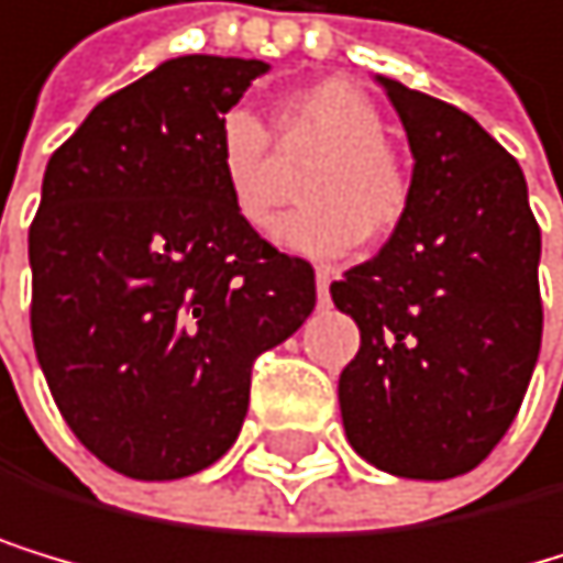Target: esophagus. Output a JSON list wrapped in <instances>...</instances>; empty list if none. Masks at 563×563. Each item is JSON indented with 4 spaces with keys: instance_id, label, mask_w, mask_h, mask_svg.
Masks as SVG:
<instances>
[{
    "instance_id": "obj_1",
    "label": "esophagus",
    "mask_w": 563,
    "mask_h": 563,
    "mask_svg": "<svg viewBox=\"0 0 563 563\" xmlns=\"http://www.w3.org/2000/svg\"><path fill=\"white\" fill-rule=\"evenodd\" d=\"M317 296H320V302H327V296H330V275H327V271H317Z\"/></svg>"
}]
</instances>
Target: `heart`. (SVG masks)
Here are the masks:
<instances>
[{
	"instance_id": "obj_1",
	"label": "heart",
	"mask_w": 563,
	"mask_h": 563,
	"mask_svg": "<svg viewBox=\"0 0 563 563\" xmlns=\"http://www.w3.org/2000/svg\"><path fill=\"white\" fill-rule=\"evenodd\" d=\"M309 153L320 156L299 180L306 205L278 233L285 246L313 261H338L358 240L379 243L404 222L410 177L397 148L386 142L379 107L355 82L320 79L282 100L271 135L240 107L219 121V177L246 229L267 233L278 219L288 180L277 156L299 159Z\"/></svg>"
}]
</instances>
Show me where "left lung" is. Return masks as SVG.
I'll return each instance as SVG.
<instances>
[{"mask_svg":"<svg viewBox=\"0 0 563 563\" xmlns=\"http://www.w3.org/2000/svg\"><path fill=\"white\" fill-rule=\"evenodd\" d=\"M415 156L404 222L330 296L362 330L338 397L351 449L397 477L474 470L540 355V225L519 163L460 107L379 76Z\"/></svg>","mask_w":563,"mask_h":563,"instance_id":"left-lung-1","label":"left lung"}]
</instances>
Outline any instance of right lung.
Here are the masks:
<instances>
[{"label": "right lung", "instance_id": "add662e5", "mask_svg": "<svg viewBox=\"0 0 563 563\" xmlns=\"http://www.w3.org/2000/svg\"><path fill=\"white\" fill-rule=\"evenodd\" d=\"M267 73L184 55L89 110L47 159L30 222V334L65 424L135 481H177L236 442L250 368L317 306V278L246 229L219 121Z\"/></svg>", "mask_w": 563, "mask_h": 563}]
</instances>
